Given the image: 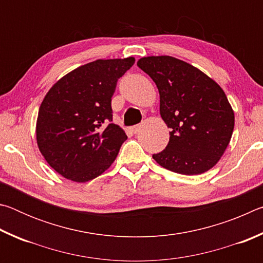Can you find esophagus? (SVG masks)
Returning <instances> with one entry per match:
<instances>
[{"label":"esophagus","mask_w":263,"mask_h":263,"mask_svg":"<svg viewBox=\"0 0 263 263\" xmlns=\"http://www.w3.org/2000/svg\"><path fill=\"white\" fill-rule=\"evenodd\" d=\"M139 130H140V125H135V126L131 127V131H132L133 133H137Z\"/></svg>","instance_id":"34e87169"}]
</instances>
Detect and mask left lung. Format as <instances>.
<instances>
[{
    "mask_svg": "<svg viewBox=\"0 0 263 263\" xmlns=\"http://www.w3.org/2000/svg\"><path fill=\"white\" fill-rule=\"evenodd\" d=\"M137 65L157 84L160 115L171 128L166 148L153 159L179 174L208 172L224 154L234 128V112L224 90L176 58L144 57Z\"/></svg>",
    "mask_w": 263,
    "mask_h": 263,
    "instance_id": "8db88e82",
    "label": "left lung"
}]
</instances>
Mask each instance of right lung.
I'll return each mask as SVG.
<instances>
[{"label":"right lung","instance_id":"right-lung-1","mask_svg":"<svg viewBox=\"0 0 263 263\" xmlns=\"http://www.w3.org/2000/svg\"><path fill=\"white\" fill-rule=\"evenodd\" d=\"M135 58L99 59L75 68L48 90L35 126L39 151L66 179L88 182L115 161L127 136L111 123V97Z\"/></svg>","mask_w":263,"mask_h":263}]
</instances>
